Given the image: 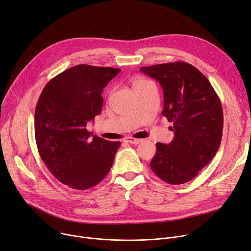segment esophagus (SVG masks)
<instances>
[{
  "label": "esophagus",
  "instance_id": "34e87169",
  "mask_svg": "<svg viewBox=\"0 0 251 251\" xmlns=\"http://www.w3.org/2000/svg\"><path fill=\"white\" fill-rule=\"evenodd\" d=\"M126 142L130 143V144H139L141 142V139H137V138H134V137H128L126 139Z\"/></svg>",
  "mask_w": 251,
  "mask_h": 251
}]
</instances>
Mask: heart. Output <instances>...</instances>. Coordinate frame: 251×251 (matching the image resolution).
I'll return each mask as SVG.
<instances>
[{"label":"heart","instance_id":"b5f03b06","mask_svg":"<svg viewBox=\"0 0 251 251\" xmlns=\"http://www.w3.org/2000/svg\"><path fill=\"white\" fill-rule=\"evenodd\" d=\"M147 82H149V81L146 80V79H144L143 77L135 76L134 78L132 79V88H133V90H135V89H137V88H140V87L144 86L145 83H147Z\"/></svg>","mask_w":251,"mask_h":251}]
</instances>
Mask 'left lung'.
Instances as JSON below:
<instances>
[{"instance_id":"left-lung-1","label":"left lung","mask_w":251,"mask_h":251,"mask_svg":"<svg viewBox=\"0 0 251 251\" xmlns=\"http://www.w3.org/2000/svg\"><path fill=\"white\" fill-rule=\"evenodd\" d=\"M163 90L162 115L173 122L175 137L157 142L150 161L152 172L170 185H181L198 176L217 153L223 133L221 101L208 78L194 65L176 61L140 69Z\"/></svg>"}]
</instances>
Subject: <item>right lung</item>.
Here are the masks:
<instances>
[{"mask_svg":"<svg viewBox=\"0 0 251 251\" xmlns=\"http://www.w3.org/2000/svg\"><path fill=\"white\" fill-rule=\"evenodd\" d=\"M119 69L78 64L50 79L35 109V139L49 172L75 190L97 186L110 172L120 142L91 137L87 123L100 115L103 89Z\"/></svg>","mask_w":251,"mask_h":251,"instance_id":"right-lung-1","label":"right lung"}]
</instances>
